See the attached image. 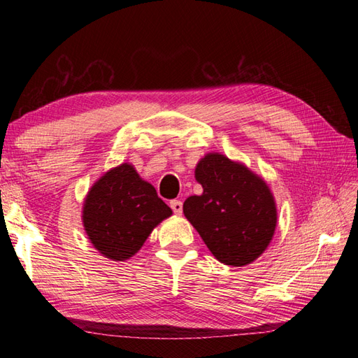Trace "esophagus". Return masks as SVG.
I'll list each match as a JSON object with an SVG mask.
<instances>
[{"mask_svg": "<svg viewBox=\"0 0 358 358\" xmlns=\"http://www.w3.org/2000/svg\"><path fill=\"white\" fill-rule=\"evenodd\" d=\"M170 208L176 215H180L182 213V201L180 200H171L170 201Z\"/></svg>", "mask_w": 358, "mask_h": 358, "instance_id": "1", "label": "esophagus"}]
</instances>
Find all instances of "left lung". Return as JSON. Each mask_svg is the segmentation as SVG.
Returning a JSON list of instances; mask_svg holds the SVG:
<instances>
[{
  "mask_svg": "<svg viewBox=\"0 0 358 358\" xmlns=\"http://www.w3.org/2000/svg\"><path fill=\"white\" fill-rule=\"evenodd\" d=\"M200 196H189L183 213L221 263L245 266L263 254L276 227L273 196L263 179L220 154L196 169Z\"/></svg>",
  "mask_w": 358,
  "mask_h": 358,
  "instance_id": "1",
  "label": "left lung"
}]
</instances>
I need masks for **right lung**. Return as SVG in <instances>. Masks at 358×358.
Masks as SVG:
<instances>
[{
	"label": "right lung",
	"instance_id": "obj_1",
	"mask_svg": "<svg viewBox=\"0 0 358 358\" xmlns=\"http://www.w3.org/2000/svg\"><path fill=\"white\" fill-rule=\"evenodd\" d=\"M83 208V225L92 245L104 257L124 262L134 255L150 231L171 209L133 166L122 164L91 188Z\"/></svg>",
	"mask_w": 358,
	"mask_h": 358
}]
</instances>
